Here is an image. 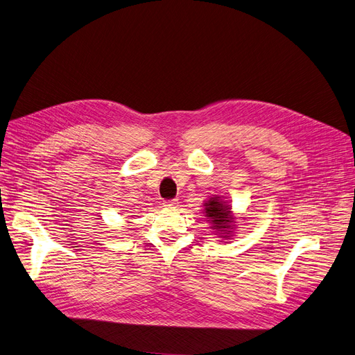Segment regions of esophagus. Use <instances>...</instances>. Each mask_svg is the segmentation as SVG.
Listing matches in <instances>:
<instances>
[{"instance_id": "esophagus-1", "label": "esophagus", "mask_w": 355, "mask_h": 355, "mask_svg": "<svg viewBox=\"0 0 355 355\" xmlns=\"http://www.w3.org/2000/svg\"><path fill=\"white\" fill-rule=\"evenodd\" d=\"M177 204H178V200H166V201H164V207L174 209V207H177Z\"/></svg>"}]
</instances>
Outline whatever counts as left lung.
I'll list each match as a JSON object with an SVG mask.
<instances>
[{
  "label": "left lung",
  "instance_id": "1",
  "mask_svg": "<svg viewBox=\"0 0 355 355\" xmlns=\"http://www.w3.org/2000/svg\"><path fill=\"white\" fill-rule=\"evenodd\" d=\"M204 214L207 217L211 229L216 232L218 239L229 240L233 237L236 230L237 217L232 211L229 201L220 196H210L207 201H204Z\"/></svg>",
  "mask_w": 355,
  "mask_h": 355
}]
</instances>
